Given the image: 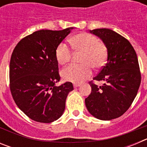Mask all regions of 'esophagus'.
Listing matches in <instances>:
<instances>
[{
	"label": "esophagus",
	"mask_w": 147,
	"mask_h": 147,
	"mask_svg": "<svg viewBox=\"0 0 147 147\" xmlns=\"http://www.w3.org/2000/svg\"><path fill=\"white\" fill-rule=\"evenodd\" d=\"M80 85H81L80 84H76V83L74 84V88H78V87H80Z\"/></svg>",
	"instance_id": "esophagus-1"
}]
</instances>
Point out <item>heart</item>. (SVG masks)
<instances>
[{
  "instance_id": "1",
  "label": "heart",
  "mask_w": 147,
  "mask_h": 147,
  "mask_svg": "<svg viewBox=\"0 0 147 147\" xmlns=\"http://www.w3.org/2000/svg\"><path fill=\"white\" fill-rule=\"evenodd\" d=\"M71 47L76 51L82 52L80 62L82 64H72L62 69V78L73 83H81L92 74V67H102L107 57V48L98 41L96 36L88 33H80L69 40ZM71 50L66 44L61 43L56 50V58L60 65H65L71 59Z\"/></svg>"
}]
</instances>
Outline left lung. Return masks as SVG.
<instances>
[{
    "instance_id": "8db88e82",
    "label": "left lung",
    "mask_w": 147,
    "mask_h": 147,
    "mask_svg": "<svg viewBox=\"0 0 147 147\" xmlns=\"http://www.w3.org/2000/svg\"><path fill=\"white\" fill-rule=\"evenodd\" d=\"M107 48V63L93 80L105 81L102 86L90 82L91 93L85 98L89 113L100 120L120 117L136 98L141 76L137 54L132 45L121 35L109 28L90 31Z\"/></svg>"
}]
</instances>
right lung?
<instances>
[{"label": "right lung", "mask_w": 147, "mask_h": 147, "mask_svg": "<svg viewBox=\"0 0 147 147\" xmlns=\"http://www.w3.org/2000/svg\"><path fill=\"white\" fill-rule=\"evenodd\" d=\"M74 27L60 31L40 30L17 44L9 64L10 90L17 106L32 120L51 123L65 108L69 82L60 86L56 50Z\"/></svg>", "instance_id": "add662e5"}]
</instances>
